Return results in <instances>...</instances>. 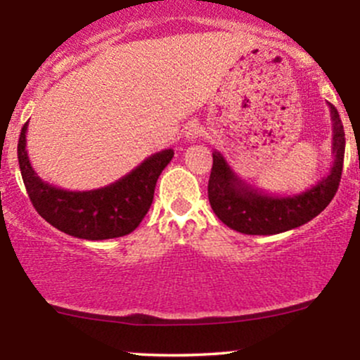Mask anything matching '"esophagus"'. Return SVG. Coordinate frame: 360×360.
Wrapping results in <instances>:
<instances>
[{
  "label": "esophagus",
  "instance_id": "34e87169",
  "mask_svg": "<svg viewBox=\"0 0 360 360\" xmlns=\"http://www.w3.org/2000/svg\"><path fill=\"white\" fill-rule=\"evenodd\" d=\"M184 135H186V139L189 140V142H194V140H196L201 135V127L198 125V123H189V125L186 127Z\"/></svg>",
  "mask_w": 360,
  "mask_h": 360
}]
</instances>
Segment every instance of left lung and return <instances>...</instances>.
<instances>
[{"instance_id": "left-lung-1", "label": "left lung", "mask_w": 360, "mask_h": 360, "mask_svg": "<svg viewBox=\"0 0 360 360\" xmlns=\"http://www.w3.org/2000/svg\"><path fill=\"white\" fill-rule=\"evenodd\" d=\"M332 118L330 171L315 186L300 194H271L252 188L230 167L218 150L213 152V167L208 181L212 210L232 230L245 235H276L298 229L318 217L335 196L342 177L345 154V131L338 111L328 103Z\"/></svg>"}]
</instances>
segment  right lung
Listing matches in <instances>:
<instances>
[{"instance_id":"right-lung-1","label":"right lung","mask_w":360,"mask_h":360,"mask_svg":"<svg viewBox=\"0 0 360 360\" xmlns=\"http://www.w3.org/2000/svg\"><path fill=\"white\" fill-rule=\"evenodd\" d=\"M27 128L28 122L20 134L18 164L28 198L45 221L82 240H106L134 232L150 208L160 172L174 157V150L166 148L105 188L68 191L45 183L34 171L27 154Z\"/></svg>"}]
</instances>
